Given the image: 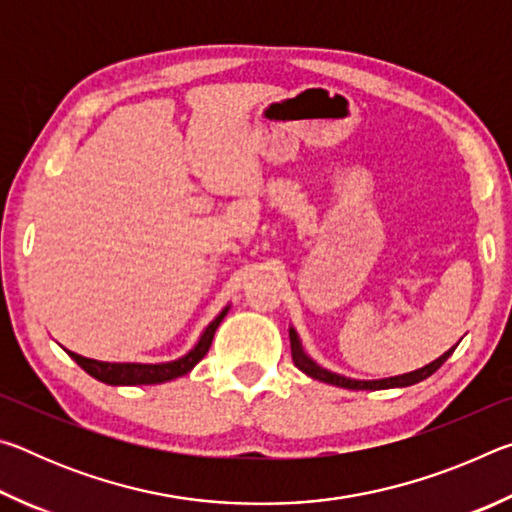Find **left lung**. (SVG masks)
<instances>
[{
	"label": "left lung",
	"mask_w": 512,
	"mask_h": 512,
	"mask_svg": "<svg viewBox=\"0 0 512 512\" xmlns=\"http://www.w3.org/2000/svg\"><path fill=\"white\" fill-rule=\"evenodd\" d=\"M289 341H291V357H293V363L305 372L307 377L311 379H318V381H325V384H332V386H339V388H350V391H384V388H406V386H413L418 384V381L431 377L433 372H436L443 363L452 357L456 345L454 348H449L445 354H440V357L436 361L427 363V366H422L418 370H411V372H404V375H395V377H384V379H352V377H345V375H339V372H332L327 370L323 366H318V363L309 357V354L305 352V348H302V341L296 329H293V325L289 327Z\"/></svg>",
	"instance_id": "1"
}]
</instances>
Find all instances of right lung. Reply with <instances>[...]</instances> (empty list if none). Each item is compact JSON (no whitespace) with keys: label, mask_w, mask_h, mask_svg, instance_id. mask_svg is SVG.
Returning <instances> with one entry per match:
<instances>
[{"label":"right lung","mask_w":512,"mask_h":512,"mask_svg":"<svg viewBox=\"0 0 512 512\" xmlns=\"http://www.w3.org/2000/svg\"><path fill=\"white\" fill-rule=\"evenodd\" d=\"M230 311V305H225L214 320L207 325L198 341L189 348L183 357L171 359V361H158V363H140V361H99L83 357V354H76L72 350L63 348L69 357H72L79 366L92 375L94 379L103 381L108 386H142V384H164V381L178 379L192 372L198 361H201L207 350H210L216 327L221 325V320Z\"/></svg>","instance_id":"right-lung-1"}]
</instances>
